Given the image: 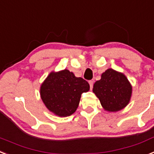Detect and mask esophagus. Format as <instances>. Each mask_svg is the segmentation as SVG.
<instances>
[{"mask_svg":"<svg viewBox=\"0 0 154 154\" xmlns=\"http://www.w3.org/2000/svg\"><path fill=\"white\" fill-rule=\"evenodd\" d=\"M89 84H90V90H92V89H93V81H90V82H89Z\"/></svg>","mask_w":154,"mask_h":154,"instance_id":"obj_1","label":"esophagus"}]
</instances>
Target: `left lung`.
Returning a JSON list of instances; mask_svg holds the SVG:
<instances>
[{
	"mask_svg": "<svg viewBox=\"0 0 154 154\" xmlns=\"http://www.w3.org/2000/svg\"><path fill=\"white\" fill-rule=\"evenodd\" d=\"M93 92L105 111L117 112L129 103L132 86L123 73L108 68L94 83Z\"/></svg>",
	"mask_w": 154,
	"mask_h": 154,
	"instance_id": "left-lung-1",
	"label": "left lung"
}]
</instances>
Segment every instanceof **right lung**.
<instances>
[{
	"label": "right lung",
	"mask_w": 154,
	"mask_h": 154,
	"mask_svg": "<svg viewBox=\"0 0 154 154\" xmlns=\"http://www.w3.org/2000/svg\"><path fill=\"white\" fill-rule=\"evenodd\" d=\"M90 90V85L81 77H75L68 69L51 72L40 86V97L46 107L58 117L75 112L81 94Z\"/></svg>",
	"instance_id": "1"
}]
</instances>
